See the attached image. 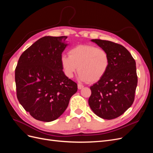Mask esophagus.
Wrapping results in <instances>:
<instances>
[{"label": "esophagus", "mask_w": 153, "mask_h": 153, "mask_svg": "<svg viewBox=\"0 0 153 153\" xmlns=\"http://www.w3.org/2000/svg\"><path fill=\"white\" fill-rule=\"evenodd\" d=\"M83 87H84V85H83L78 84V89H82Z\"/></svg>", "instance_id": "34e87169"}]
</instances>
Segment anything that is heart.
I'll return each mask as SVG.
<instances>
[{
	"mask_svg": "<svg viewBox=\"0 0 153 153\" xmlns=\"http://www.w3.org/2000/svg\"><path fill=\"white\" fill-rule=\"evenodd\" d=\"M60 60L68 78H72L78 68V79L89 83L100 80L107 73L110 64L108 53L93 45H77L69 51V55L62 54Z\"/></svg>",
	"mask_w": 153,
	"mask_h": 153,
	"instance_id": "b5f03b06",
	"label": "heart"
}]
</instances>
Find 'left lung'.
I'll return each instance as SVG.
<instances>
[{
  "label": "left lung",
  "mask_w": 153,
  "mask_h": 153,
  "mask_svg": "<svg viewBox=\"0 0 153 153\" xmlns=\"http://www.w3.org/2000/svg\"><path fill=\"white\" fill-rule=\"evenodd\" d=\"M110 55L108 70L100 80L91 86L89 105L98 117L113 119L130 107L137 86L136 62L123 46L110 41L91 39Z\"/></svg>",
  "instance_id": "8db88e82"
}]
</instances>
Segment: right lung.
I'll use <instances>...</instances> for the list:
<instances>
[{"label":"right lung","mask_w":153,"mask_h":153,"mask_svg":"<svg viewBox=\"0 0 153 153\" xmlns=\"http://www.w3.org/2000/svg\"><path fill=\"white\" fill-rule=\"evenodd\" d=\"M67 36H45L24 52L15 69L16 96L38 121L57 119L67 108L77 84L62 71L61 56Z\"/></svg>","instance_id":"1"}]
</instances>
